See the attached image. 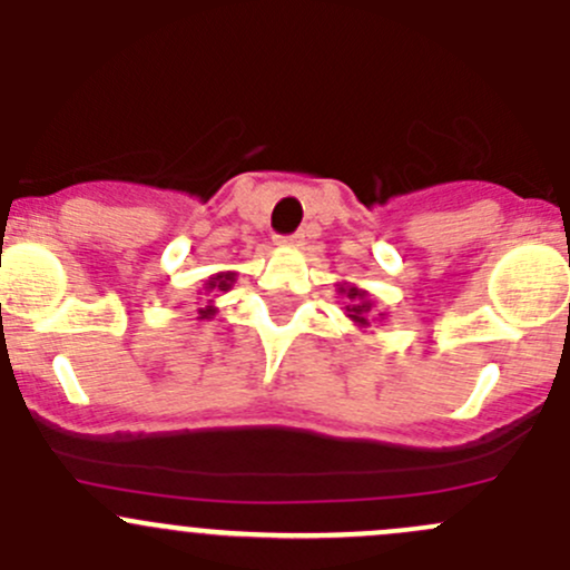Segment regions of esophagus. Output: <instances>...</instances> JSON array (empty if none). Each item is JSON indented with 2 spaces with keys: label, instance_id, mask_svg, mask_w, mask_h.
<instances>
[{
  "label": "esophagus",
  "instance_id": "34e87169",
  "mask_svg": "<svg viewBox=\"0 0 570 570\" xmlns=\"http://www.w3.org/2000/svg\"><path fill=\"white\" fill-rule=\"evenodd\" d=\"M278 245H286V248H297V245H303V234H292V237H281Z\"/></svg>",
  "mask_w": 570,
  "mask_h": 570
}]
</instances>
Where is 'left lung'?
Returning a JSON list of instances; mask_svg holds the SVG:
<instances>
[{"label":"left lung","instance_id":"left-lung-1","mask_svg":"<svg viewBox=\"0 0 570 570\" xmlns=\"http://www.w3.org/2000/svg\"><path fill=\"white\" fill-rule=\"evenodd\" d=\"M336 286H338V292H342V295L350 301L347 317L353 320L355 325H358V327H372V322H375V320H386V314H383V312L377 314L375 301H372V297H370V292L358 289V286H355V284H347V281H344V284H336Z\"/></svg>","mask_w":570,"mask_h":570}]
</instances>
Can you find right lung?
<instances>
[{
  "label": "right lung",
  "mask_w": 570,
  "mask_h": 570,
  "mask_svg": "<svg viewBox=\"0 0 570 570\" xmlns=\"http://www.w3.org/2000/svg\"><path fill=\"white\" fill-rule=\"evenodd\" d=\"M234 281H237V273H234V269H223V273L209 275V281L204 284V295H209V292H228L234 286ZM215 314H217V308L212 301L206 303L204 308H198V320H212Z\"/></svg>",
  "instance_id": "obj_1"
}]
</instances>
